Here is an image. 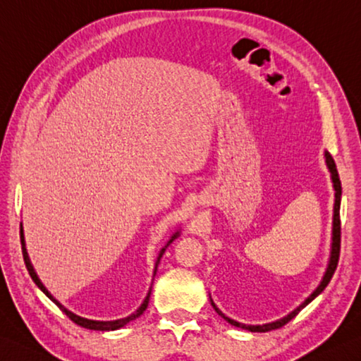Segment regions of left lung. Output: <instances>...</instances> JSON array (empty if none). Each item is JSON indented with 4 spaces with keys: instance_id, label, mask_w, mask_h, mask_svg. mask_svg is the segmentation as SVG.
Returning <instances> with one entry per match:
<instances>
[{
    "instance_id": "8db88e82",
    "label": "left lung",
    "mask_w": 361,
    "mask_h": 361,
    "mask_svg": "<svg viewBox=\"0 0 361 361\" xmlns=\"http://www.w3.org/2000/svg\"><path fill=\"white\" fill-rule=\"evenodd\" d=\"M326 162H327V167L330 171V175H331V183H334V189H335V207H334V230H331V250H330V259H329V266H327V271L326 274H324L322 277V281L321 285L317 286L313 294L310 295L308 299H305V302L300 303V305L294 310V312H291L289 314H286L285 317H281V319L279 321H274V322H269V324H263V326H249V324H243V322H238L235 319H230L228 316H225L221 310H219L216 307V303L213 302V299H211V305H213V308L217 312L219 316H222L225 321L230 322L231 326L235 327H239V329H244V330H249V331H271V330H275V329H280L283 327L285 324H288L289 321L293 319V317H295L299 314V312L302 308H305L310 302H312L314 298H317L324 289H326V286L330 283L331 277H334V274L336 271V266H338V259H340V247H341V222H340V204H341V181H340V175H338V171H336V164L334 158H331V154L329 152H326Z\"/></svg>"
}]
</instances>
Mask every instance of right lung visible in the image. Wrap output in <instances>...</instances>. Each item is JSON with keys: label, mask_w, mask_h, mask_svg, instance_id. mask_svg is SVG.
<instances>
[{"label": "right lung", "mask_w": 361, "mask_h": 361, "mask_svg": "<svg viewBox=\"0 0 361 361\" xmlns=\"http://www.w3.org/2000/svg\"><path fill=\"white\" fill-rule=\"evenodd\" d=\"M180 235V231H176L175 235L169 239L167 241V244L162 247L161 249V252H159V257H158V259H157V264H154V272L153 274H157V267H158V264H159V259H161V257H162V253L166 252V249L169 245H171L172 243H173V239ZM20 239H21V252H23V259H25V264H26V269H27V272H30V275H31V279L34 280V283L37 285L42 291L45 293V295L48 299H51L56 305H58L63 313H66L70 319H72L75 324H78V326H81V327H84V329H89V330H100V331H108V330H117V329H120V327H123V326H126V324H128L130 321H133V319H136V317H139L140 314H142L145 310H147V307H148V300H150V294H152V288H150V291H148V294H147V298L144 299V302H142V305H140L136 312H134L133 314H130V316H126V317H122V319H116V321H92V319H86V317H81V316H78V314H75V313H72L70 312V310H67L66 307L62 305V303H59L58 300H56L51 294H49V291L48 289L44 286V283H42L40 281V279L37 277V274H35V271H34V267H32V264H31V261H30V257H27V252H26V247H25V236H23V228H21V225H20Z\"/></svg>", "instance_id": "obj_1"}]
</instances>
